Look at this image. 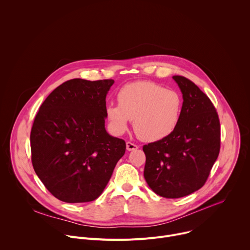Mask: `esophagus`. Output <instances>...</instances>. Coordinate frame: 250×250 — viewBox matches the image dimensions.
<instances>
[{
  "label": "esophagus",
  "instance_id": "1",
  "mask_svg": "<svg viewBox=\"0 0 250 250\" xmlns=\"http://www.w3.org/2000/svg\"><path fill=\"white\" fill-rule=\"evenodd\" d=\"M137 148H138V146H137L136 145L132 144V142H130V141H127V142H126V149H127L128 151L136 150Z\"/></svg>",
  "mask_w": 250,
  "mask_h": 250
}]
</instances>
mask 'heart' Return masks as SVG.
Returning a JSON list of instances; mask_svg holds the SVG:
<instances>
[{
	"instance_id": "obj_1",
	"label": "heart",
	"mask_w": 250,
	"mask_h": 250,
	"mask_svg": "<svg viewBox=\"0 0 250 250\" xmlns=\"http://www.w3.org/2000/svg\"><path fill=\"white\" fill-rule=\"evenodd\" d=\"M118 103L104 109L111 132L124 134L133 120L135 133L146 141L162 140L173 133L183 110L179 93L148 81L124 86L118 93Z\"/></svg>"
}]
</instances>
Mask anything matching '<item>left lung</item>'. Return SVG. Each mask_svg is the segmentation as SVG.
<instances>
[{
	"label": "left lung",
	"mask_w": 250,
	"mask_h": 250,
	"mask_svg": "<svg viewBox=\"0 0 250 250\" xmlns=\"http://www.w3.org/2000/svg\"><path fill=\"white\" fill-rule=\"evenodd\" d=\"M183 97L181 119L173 133L144 146L145 178L157 195L176 199L204 186L221 146L218 113L208 96L189 79L173 76Z\"/></svg>",
	"instance_id": "1"
}]
</instances>
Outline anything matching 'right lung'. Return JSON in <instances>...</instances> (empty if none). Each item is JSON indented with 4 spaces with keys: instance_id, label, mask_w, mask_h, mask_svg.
<instances>
[{
    "instance_id": "obj_1",
    "label": "right lung",
    "mask_w": 250,
    "mask_h": 250,
    "mask_svg": "<svg viewBox=\"0 0 250 250\" xmlns=\"http://www.w3.org/2000/svg\"><path fill=\"white\" fill-rule=\"evenodd\" d=\"M112 79H72L41 105L30 132L31 162L46 189L66 203L96 200L125 152V140L105 130Z\"/></svg>"
}]
</instances>
